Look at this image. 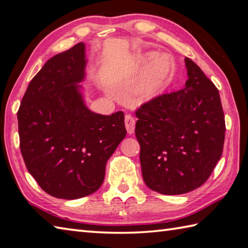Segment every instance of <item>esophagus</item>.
<instances>
[{"mask_svg":"<svg viewBox=\"0 0 248 248\" xmlns=\"http://www.w3.org/2000/svg\"><path fill=\"white\" fill-rule=\"evenodd\" d=\"M135 125H136V121L135 119L131 117L129 114L125 115V127L127 129L128 134H134L135 131Z\"/></svg>","mask_w":248,"mask_h":248,"instance_id":"34e87169","label":"esophagus"}]
</instances>
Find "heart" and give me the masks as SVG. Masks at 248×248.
Returning a JSON list of instances; mask_svg holds the SVG:
<instances>
[{
    "label": "heart",
    "mask_w": 248,
    "mask_h": 248,
    "mask_svg": "<svg viewBox=\"0 0 248 248\" xmlns=\"http://www.w3.org/2000/svg\"><path fill=\"white\" fill-rule=\"evenodd\" d=\"M137 73L144 74L136 85L135 94L141 102H148L163 92L174 75V65L167 55L145 53L137 61Z\"/></svg>",
    "instance_id": "obj_1"
}]
</instances>
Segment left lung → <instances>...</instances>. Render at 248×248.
I'll return each mask as SVG.
<instances>
[{
  "label": "left lung",
  "instance_id": "8db88e82",
  "mask_svg": "<svg viewBox=\"0 0 248 248\" xmlns=\"http://www.w3.org/2000/svg\"><path fill=\"white\" fill-rule=\"evenodd\" d=\"M185 65L184 89L159 95L136 110L143 181L163 195L200 187L224 149L226 125L218 90L190 59L185 58Z\"/></svg>",
  "mask_w": 248,
  "mask_h": 248
}]
</instances>
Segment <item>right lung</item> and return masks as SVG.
Returning <instances> with one entry per match:
<instances>
[{
	"label": "right lung",
	"instance_id": "1",
	"mask_svg": "<svg viewBox=\"0 0 248 248\" xmlns=\"http://www.w3.org/2000/svg\"><path fill=\"white\" fill-rule=\"evenodd\" d=\"M84 44L48 60L30 82L18 110L20 150L47 194L78 199L102 186L107 160L126 136L124 113L89 110L77 84L84 80Z\"/></svg>",
	"mask_w": 248,
	"mask_h": 248
}]
</instances>
